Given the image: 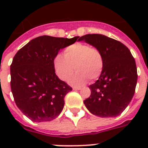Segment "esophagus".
Segmentation results:
<instances>
[{"label":"esophagus","mask_w":148,"mask_h":148,"mask_svg":"<svg viewBox=\"0 0 148 148\" xmlns=\"http://www.w3.org/2000/svg\"><path fill=\"white\" fill-rule=\"evenodd\" d=\"M81 88L80 87H73V90H81Z\"/></svg>","instance_id":"esophagus-1"}]
</instances>
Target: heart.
Here are the masks:
<instances>
[{"label":"heart","mask_w":148,"mask_h":148,"mask_svg":"<svg viewBox=\"0 0 148 148\" xmlns=\"http://www.w3.org/2000/svg\"><path fill=\"white\" fill-rule=\"evenodd\" d=\"M103 67V58L98 49L84 43H75L53 58V68L58 77L67 81L77 70L70 83L72 85H83L88 79L95 80L101 75Z\"/></svg>","instance_id":"heart-1"}]
</instances>
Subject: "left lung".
Wrapping results in <instances>:
<instances>
[{
  "mask_svg": "<svg viewBox=\"0 0 148 148\" xmlns=\"http://www.w3.org/2000/svg\"><path fill=\"white\" fill-rule=\"evenodd\" d=\"M78 40H84L98 49L103 58L102 72L98 80L89 86L91 94L84 103L98 117L118 116L135 92L138 72L134 58L121 42L103 34H86Z\"/></svg>",
  "mask_w": 148,
  "mask_h": 148,
  "instance_id": "8db88e82",
  "label": "left lung"
}]
</instances>
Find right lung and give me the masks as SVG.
I'll use <instances>...</instances> for the list:
<instances>
[{"instance_id": "right-lung-1", "label": "right lung", "mask_w": 148, "mask_h": 148, "mask_svg": "<svg viewBox=\"0 0 148 148\" xmlns=\"http://www.w3.org/2000/svg\"><path fill=\"white\" fill-rule=\"evenodd\" d=\"M79 38L40 36L21 48L10 65V88L17 108L34 122L50 121L64 105L72 88L56 75L53 58Z\"/></svg>"}]
</instances>
